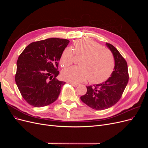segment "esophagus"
<instances>
[{
  "label": "esophagus",
  "mask_w": 148,
  "mask_h": 148,
  "mask_svg": "<svg viewBox=\"0 0 148 148\" xmlns=\"http://www.w3.org/2000/svg\"><path fill=\"white\" fill-rule=\"evenodd\" d=\"M69 83H70L71 85H72L73 86H74V87H76V86H78V84L77 83H72V82H68Z\"/></svg>",
  "instance_id": "34e87169"
}]
</instances>
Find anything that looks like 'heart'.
<instances>
[{"label": "heart", "mask_w": 148, "mask_h": 148, "mask_svg": "<svg viewBox=\"0 0 148 148\" xmlns=\"http://www.w3.org/2000/svg\"><path fill=\"white\" fill-rule=\"evenodd\" d=\"M75 52L70 47L66 48L60 58V64L64 66L72 64L75 57H82L79 66H72L62 71L64 79L72 83L86 81L92 84L106 82L112 74L115 67V60L109 50L89 39L78 40L75 43ZM75 54L74 55V53Z\"/></svg>", "instance_id": "1"}]
</instances>
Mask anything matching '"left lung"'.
<instances>
[{
  "instance_id": "1",
  "label": "left lung",
  "mask_w": 148,
  "mask_h": 148,
  "mask_svg": "<svg viewBox=\"0 0 148 148\" xmlns=\"http://www.w3.org/2000/svg\"><path fill=\"white\" fill-rule=\"evenodd\" d=\"M106 46L114 57L112 74L104 83L86 86V93L80 97L84 104L97 110H104L115 105L122 97L129 79L126 60L113 45L106 43Z\"/></svg>"
}]
</instances>
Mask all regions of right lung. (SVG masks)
Masks as SVG:
<instances>
[{"label":"right lung","mask_w":148,"mask_h":148,"mask_svg":"<svg viewBox=\"0 0 148 148\" xmlns=\"http://www.w3.org/2000/svg\"><path fill=\"white\" fill-rule=\"evenodd\" d=\"M69 41L49 38L26 47L16 62L15 82L24 99L36 107L52 104L59 97L65 82L56 77L62 53Z\"/></svg>","instance_id":"add662e5"}]
</instances>
